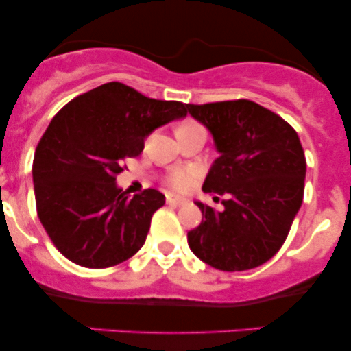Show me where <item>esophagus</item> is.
Segmentation results:
<instances>
[{"label":"esophagus","instance_id":"obj_1","mask_svg":"<svg viewBox=\"0 0 351 351\" xmlns=\"http://www.w3.org/2000/svg\"><path fill=\"white\" fill-rule=\"evenodd\" d=\"M167 201L170 204H175V206H181V204H186L188 199L183 198V196H173V195H168L167 196Z\"/></svg>","mask_w":351,"mask_h":351}]
</instances>
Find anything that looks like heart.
<instances>
[{"label": "heart", "mask_w": 351, "mask_h": 351, "mask_svg": "<svg viewBox=\"0 0 351 351\" xmlns=\"http://www.w3.org/2000/svg\"><path fill=\"white\" fill-rule=\"evenodd\" d=\"M196 128H201L198 123L184 122V123L180 125L178 132H189V130H196ZM193 176H195V175H193V171H189V170H178V171L173 173V175L170 176V183L173 184V186L178 188V189L188 188L189 184H191Z\"/></svg>", "instance_id": "heart-1"}]
</instances>
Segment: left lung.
Returning a JSON list of instances; mask_svg holds the SVG:
<instances>
[{"instance_id":"obj_1","label":"left lung","mask_w":351,"mask_h":351,"mask_svg":"<svg viewBox=\"0 0 351 351\" xmlns=\"http://www.w3.org/2000/svg\"><path fill=\"white\" fill-rule=\"evenodd\" d=\"M186 110L217 152L203 191L226 196L223 211L195 201L203 219L188 232L189 249L219 271L259 267L284 244L302 206L307 163L299 135L251 100L188 104Z\"/></svg>"}]
</instances>
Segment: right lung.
I'll use <instances>...</instances> for the list:
<instances>
[{
    "instance_id": "1",
    "label": "right lung",
    "mask_w": 351,
    "mask_h": 351,
    "mask_svg": "<svg viewBox=\"0 0 351 351\" xmlns=\"http://www.w3.org/2000/svg\"><path fill=\"white\" fill-rule=\"evenodd\" d=\"M184 117V104L148 99L120 82L60 108L36 148L33 183L39 221L62 256L104 269L140 251L165 195L148 188L130 198L115 176L153 130Z\"/></svg>"
}]
</instances>
